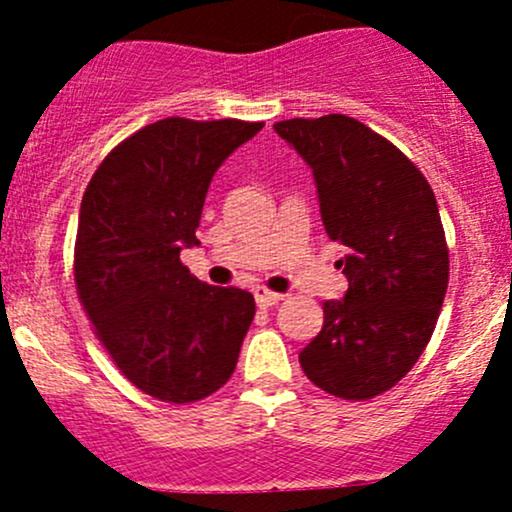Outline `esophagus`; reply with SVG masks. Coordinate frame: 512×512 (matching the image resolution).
<instances>
[{
	"instance_id": "esophagus-1",
	"label": "esophagus",
	"mask_w": 512,
	"mask_h": 512,
	"mask_svg": "<svg viewBox=\"0 0 512 512\" xmlns=\"http://www.w3.org/2000/svg\"><path fill=\"white\" fill-rule=\"evenodd\" d=\"M280 299H282V294L270 292V289H265V287H257L255 289V302H257V307H260V309L275 307V304L280 302Z\"/></svg>"
}]
</instances>
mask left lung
<instances>
[{"label":"left lung","instance_id":"left-lung-1","mask_svg":"<svg viewBox=\"0 0 512 512\" xmlns=\"http://www.w3.org/2000/svg\"><path fill=\"white\" fill-rule=\"evenodd\" d=\"M275 131L312 168L349 280L344 299L322 304V332L299 364L337 399H374L414 369L443 307L448 245L436 195L394 143L356 118H289Z\"/></svg>","mask_w":512,"mask_h":512}]
</instances>
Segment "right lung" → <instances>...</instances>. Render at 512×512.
I'll list each match as a JSON object with an SVG mask.
<instances>
[{"instance_id":"1","label":"right lung","mask_w":512,"mask_h":512,"mask_svg":"<svg viewBox=\"0 0 512 512\" xmlns=\"http://www.w3.org/2000/svg\"><path fill=\"white\" fill-rule=\"evenodd\" d=\"M265 123L163 118L118 143L81 200L74 280L113 364L143 394L193 404L227 384L255 297L180 262L215 170Z\"/></svg>"}]
</instances>
